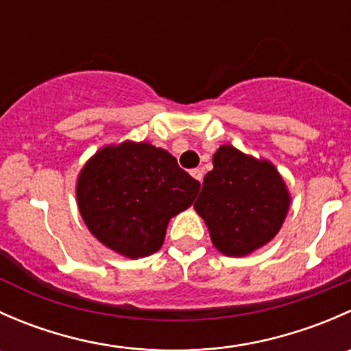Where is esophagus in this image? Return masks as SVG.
I'll use <instances>...</instances> for the list:
<instances>
[{
    "label": "esophagus",
    "instance_id": "34e87169",
    "mask_svg": "<svg viewBox=\"0 0 351 351\" xmlns=\"http://www.w3.org/2000/svg\"><path fill=\"white\" fill-rule=\"evenodd\" d=\"M190 175L193 176V178L197 180V182H202V178H204V171H202V169H192V173H190Z\"/></svg>",
    "mask_w": 351,
    "mask_h": 351
}]
</instances>
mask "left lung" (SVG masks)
<instances>
[{"label": "left lung", "mask_w": 351, "mask_h": 351, "mask_svg": "<svg viewBox=\"0 0 351 351\" xmlns=\"http://www.w3.org/2000/svg\"><path fill=\"white\" fill-rule=\"evenodd\" d=\"M212 165L193 208L222 254L246 256L278 234L290 192L274 162L244 154L231 144L215 151Z\"/></svg>", "instance_id": "left-lung-1"}]
</instances>
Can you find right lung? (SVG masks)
<instances>
[{"mask_svg": "<svg viewBox=\"0 0 351 351\" xmlns=\"http://www.w3.org/2000/svg\"><path fill=\"white\" fill-rule=\"evenodd\" d=\"M200 183L166 149L123 141L98 149L76 182L80 214L91 234L125 258L149 256L169 219L195 200Z\"/></svg>", "mask_w": 351, "mask_h": 351, "instance_id": "add662e5", "label": "right lung"}]
</instances>
